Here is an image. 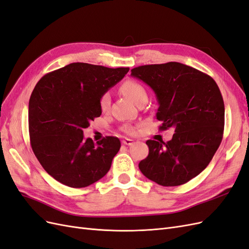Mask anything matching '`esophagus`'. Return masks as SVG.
<instances>
[{
	"label": "esophagus",
	"instance_id": "esophagus-1",
	"mask_svg": "<svg viewBox=\"0 0 249 249\" xmlns=\"http://www.w3.org/2000/svg\"><path fill=\"white\" fill-rule=\"evenodd\" d=\"M123 144H125V145H133V144H134V140L125 138V139L123 140Z\"/></svg>",
	"mask_w": 249,
	"mask_h": 249
}]
</instances>
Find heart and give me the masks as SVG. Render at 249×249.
I'll list each match as a JSON object with an SVG mask.
<instances>
[{"label": "heart", "instance_id": "1", "mask_svg": "<svg viewBox=\"0 0 249 249\" xmlns=\"http://www.w3.org/2000/svg\"><path fill=\"white\" fill-rule=\"evenodd\" d=\"M120 91H122L124 95H126L129 99L134 103L137 104L142 97L146 96V90L143 87L139 82L134 81V80H126L124 81L122 85L119 87ZM110 105V95L109 93H103L100 97V108L105 111L107 110ZM126 133H133L134 129L133 127H126L125 129Z\"/></svg>", "mask_w": 249, "mask_h": 249}]
</instances>
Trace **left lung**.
<instances>
[{
  "instance_id": "1",
  "label": "left lung",
  "mask_w": 249,
  "mask_h": 249,
  "mask_svg": "<svg viewBox=\"0 0 249 249\" xmlns=\"http://www.w3.org/2000/svg\"><path fill=\"white\" fill-rule=\"evenodd\" d=\"M131 76L156 93L161 130L175 129L172 139L147 140L148 156L139 163L147 178L173 187L198 176L219 147L224 129V103L216 82L178 62L135 67Z\"/></svg>"
}]
</instances>
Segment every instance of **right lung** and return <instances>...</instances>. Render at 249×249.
<instances>
[{
    "mask_svg": "<svg viewBox=\"0 0 249 249\" xmlns=\"http://www.w3.org/2000/svg\"><path fill=\"white\" fill-rule=\"evenodd\" d=\"M76 62L43 76L29 101L31 146L43 169L71 188L91 185L109 171L120 148L117 137L94 143L83 130L100 117V97L129 71Z\"/></svg>",
    "mask_w": 249,
    "mask_h": 249,
    "instance_id": "1",
    "label": "right lung"
}]
</instances>
